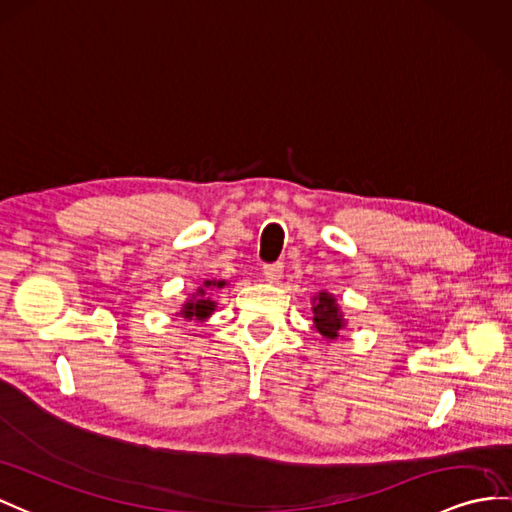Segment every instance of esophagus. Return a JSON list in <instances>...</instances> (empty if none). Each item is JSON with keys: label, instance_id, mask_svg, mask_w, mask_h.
<instances>
[{"label": "esophagus", "instance_id": "1", "mask_svg": "<svg viewBox=\"0 0 512 512\" xmlns=\"http://www.w3.org/2000/svg\"><path fill=\"white\" fill-rule=\"evenodd\" d=\"M282 271H284V265H282V263H269V265L263 267V276H265L269 282H280Z\"/></svg>", "mask_w": 512, "mask_h": 512}]
</instances>
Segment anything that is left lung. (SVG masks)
<instances>
[{
  "label": "left lung",
  "instance_id": "8db88e82",
  "mask_svg": "<svg viewBox=\"0 0 512 512\" xmlns=\"http://www.w3.org/2000/svg\"><path fill=\"white\" fill-rule=\"evenodd\" d=\"M313 313L319 334L326 336V339H336L339 330L343 328V315L339 313V306L334 304V297L328 293H319V302L313 306Z\"/></svg>",
  "mask_w": 512,
  "mask_h": 512
}]
</instances>
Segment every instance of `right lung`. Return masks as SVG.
Instances as JSON below:
<instances>
[{
  "label": "right lung",
  "mask_w": 512,
  "mask_h": 512,
  "mask_svg": "<svg viewBox=\"0 0 512 512\" xmlns=\"http://www.w3.org/2000/svg\"><path fill=\"white\" fill-rule=\"evenodd\" d=\"M223 284H226V282L206 280V282H204V286H199L197 293L193 295V299H189V302L184 304V308H182V313H180V315H184V319H197V321L206 319V317L215 310V302H213V299L208 297V293L213 291V289H221Z\"/></svg>",
  "instance_id": "right-lung-1"
}]
</instances>
